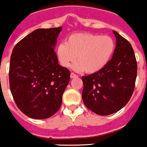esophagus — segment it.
Returning a JSON list of instances; mask_svg holds the SVG:
<instances>
[{
    "instance_id": "obj_1",
    "label": "esophagus",
    "mask_w": 147,
    "mask_h": 147,
    "mask_svg": "<svg viewBox=\"0 0 147 147\" xmlns=\"http://www.w3.org/2000/svg\"><path fill=\"white\" fill-rule=\"evenodd\" d=\"M70 76H71V78H77V77H78V76L76 75L75 74L71 73V74Z\"/></svg>"
}]
</instances>
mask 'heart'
<instances>
[{"label": "heart", "mask_w": 147, "mask_h": 147, "mask_svg": "<svg viewBox=\"0 0 147 147\" xmlns=\"http://www.w3.org/2000/svg\"><path fill=\"white\" fill-rule=\"evenodd\" d=\"M112 38L89 33H74L59 43L56 49L58 60L63 67L68 68L75 61L73 69L94 74L104 69L115 51Z\"/></svg>", "instance_id": "b5f03b06"}]
</instances>
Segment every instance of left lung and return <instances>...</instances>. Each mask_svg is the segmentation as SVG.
Listing matches in <instances>:
<instances>
[{"label": "left lung", "instance_id": "1", "mask_svg": "<svg viewBox=\"0 0 147 147\" xmlns=\"http://www.w3.org/2000/svg\"><path fill=\"white\" fill-rule=\"evenodd\" d=\"M112 59L99 71L82 76V99L86 107L101 116L119 111L130 99L135 86L137 63L129 41L117 31Z\"/></svg>", "mask_w": 147, "mask_h": 147}]
</instances>
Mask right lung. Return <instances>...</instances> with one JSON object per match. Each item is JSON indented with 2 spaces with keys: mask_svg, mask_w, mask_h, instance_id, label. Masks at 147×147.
Instances as JSON below:
<instances>
[{
  "mask_svg": "<svg viewBox=\"0 0 147 147\" xmlns=\"http://www.w3.org/2000/svg\"><path fill=\"white\" fill-rule=\"evenodd\" d=\"M61 30L62 27L36 29L13 49L10 88L17 107L30 118H49L61 105L71 74L59 64L54 52Z\"/></svg>",
  "mask_w": 147,
  "mask_h": 147,
  "instance_id": "add662e5",
  "label": "right lung"
}]
</instances>
